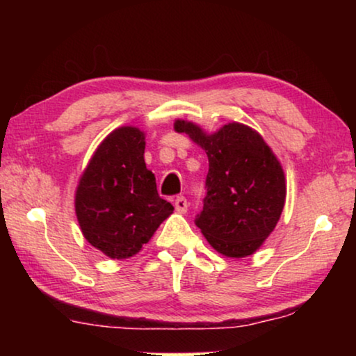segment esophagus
<instances>
[{
  "label": "esophagus",
  "mask_w": 356,
  "mask_h": 356,
  "mask_svg": "<svg viewBox=\"0 0 356 356\" xmlns=\"http://www.w3.org/2000/svg\"><path fill=\"white\" fill-rule=\"evenodd\" d=\"M175 209H177V212H179V213L186 212V211H188V201H186V197L178 196L177 199H175Z\"/></svg>",
  "instance_id": "esophagus-1"
}]
</instances>
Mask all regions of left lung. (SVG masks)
<instances>
[{
    "label": "left lung",
    "instance_id": "obj_1",
    "mask_svg": "<svg viewBox=\"0 0 356 356\" xmlns=\"http://www.w3.org/2000/svg\"><path fill=\"white\" fill-rule=\"evenodd\" d=\"M175 131L186 133L209 159L207 194L196 225L220 254H252L284 211L286 188L280 162L262 136L246 124L228 123L207 134L191 121L177 120Z\"/></svg>",
    "mask_w": 356,
    "mask_h": 356
}]
</instances>
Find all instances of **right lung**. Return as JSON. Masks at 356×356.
<instances>
[{
    "label": "right lung",
    "mask_w": 356,
    "mask_h": 356,
    "mask_svg": "<svg viewBox=\"0 0 356 356\" xmlns=\"http://www.w3.org/2000/svg\"><path fill=\"white\" fill-rule=\"evenodd\" d=\"M144 149L143 131L121 126L102 140L77 184L74 204L82 235L111 259L138 254L173 212L159 196Z\"/></svg>",
    "instance_id": "obj_1"
}]
</instances>
